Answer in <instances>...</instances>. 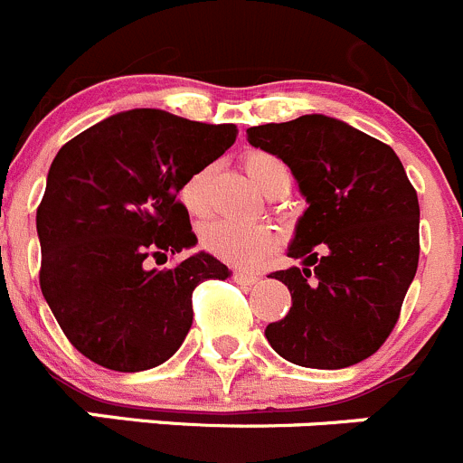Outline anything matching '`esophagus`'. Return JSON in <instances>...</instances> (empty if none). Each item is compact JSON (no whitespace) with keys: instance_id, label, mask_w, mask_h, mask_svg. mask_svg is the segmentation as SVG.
I'll return each mask as SVG.
<instances>
[{"instance_id":"34e87169","label":"esophagus","mask_w":463,"mask_h":463,"mask_svg":"<svg viewBox=\"0 0 463 463\" xmlns=\"http://www.w3.org/2000/svg\"><path fill=\"white\" fill-rule=\"evenodd\" d=\"M232 279H235L240 285H256L258 280H260V276L253 274V271L235 269V271H232Z\"/></svg>"}]
</instances>
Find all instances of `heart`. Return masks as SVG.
Wrapping results in <instances>:
<instances>
[{"instance_id":"obj_1","label":"heart","mask_w":463,"mask_h":463,"mask_svg":"<svg viewBox=\"0 0 463 463\" xmlns=\"http://www.w3.org/2000/svg\"><path fill=\"white\" fill-rule=\"evenodd\" d=\"M246 175L267 196H285L292 184V173L283 159L271 153L253 150L241 159ZM210 168L189 175L180 189V201L189 214H203L207 207ZM201 246L219 260L235 267H256L279 246V232L267 223L210 222L201 228Z\"/></svg>"}]
</instances>
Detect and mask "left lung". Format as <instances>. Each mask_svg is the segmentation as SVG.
<instances>
[{
    "label": "left lung",
    "instance_id": "obj_1",
    "mask_svg": "<svg viewBox=\"0 0 463 463\" xmlns=\"http://www.w3.org/2000/svg\"><path fill=\"white\" fill-rule=\"evenodd\" d=\"M246 139L290 166L308 203L288 246L301 267L271 274L288 285L292 308L267 326V340L304 368L373 356L397 324L420 256L418 194L400 157L322 114L249 128Z\"/></svg>",
    "mask_w": 463,
    "mask_h": 463
}]
</instances>
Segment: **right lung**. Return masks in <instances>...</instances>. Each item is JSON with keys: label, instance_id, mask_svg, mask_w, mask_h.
<instances>
[{"label": "right lung", "instance_id": "obj_1", "mask_svg": "<svg viewBox=\"0 0 463 463\" xmlns=\"http://www.w3.org/2000/svg\"><path fill=\"white\" fill-rule=\"evenodd\" d=\"M235 137L232 123L132 109L56 153L36 212L41 290L77 352L116 373L150 370L178 352L194 288L231 271L205 251L171 269L146 265L196 246L178 194Z\"/></svg>", "mask_w": 463, "mask_h": 463}]
</instances>
